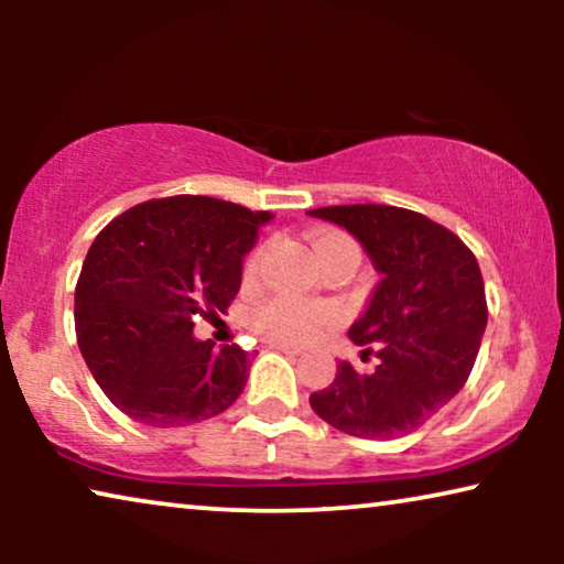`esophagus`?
I'll use <instances>...</instances> for the list:
<instances>
[{
	"label": "esophagus",
	"mask_w": 564,
	"mask_h": 564,
	"mask_svg": "<svg viewBox=\"0 0 564 564\" xmlns=\"http://www.w3.org/2000/svg\"><path fill=\"white\" fill-rule=\"evenodd\" d=\"M267 346H269V349H274V351H282V354H288V357H300V349H295V346H288V344H276V341H269Z\"/></svg>",
	"instance_id": "1"
}]
</instances>
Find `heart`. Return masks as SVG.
I'll return each instance as SVG.
<instances>
[{"mask_svg":"<svg viewBox=\"0 0 564 564\" xmlns=\"http://www.w3.org/2000/svg\"><path fill=\"white\" fill-rule=\"evenodd\" d=\"M313 249L318 253L323 264H328L336 253L346 249H357V243L341 230H315L313 234ZM261 259H264V249H257L246 261V276L253 280L261 269ZM341 321V313L334 305L323 303H305V300L295 297H276L264 307H259L253 315V328L269 341L288 344V346H303L321 338L330 326Z\"/></svg>","mask_w":564,"mask_h":564,"instance_id":"obj_1","label":"heart"}]
</instances>
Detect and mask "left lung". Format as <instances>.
Returning a JSON list of instances; mask_svg holds the SVG:
<instances>
[{"mask_svg":"<svg viewBox=\"0 0 564 564\" xmlns=\"http://www.w3.org/2000/svg\"><path fill=\"white\" fill-rule=\"evenodd\" d=\"M307 215L349 230L382 274L349 328L357 346L377 344V367L361 375L338 361L334 382L311 395L313 411L359 438L411 434L465 388L480 351L488 303L475 253L405 207L330 205Z\"/></svg>","mask_w":564,"mask_h":564,"instance_id":"obj_1","label":"left lung"}]
</instances>
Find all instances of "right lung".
I'll return each instance as SVG.
<instances>
[{
    "mask_svg": "<svg viewBox=\"0 0 564 564\" xmlns=\"http://www.w3.org/2000/svg\"><path fill=\"white\" fill-rule=\"evenodd\" d=\"M272 213L226 199H149L99 230L74 295L76 341L91 377L145 426H187L236 403L249 377L241 346L199 341L195 315L226 311L243 257Z\"/></svg>",
    "mask_w": 564,
    "mask_h": 564,
    "instance_id": "1",
    "label": "right lung"
}]
</instances>
